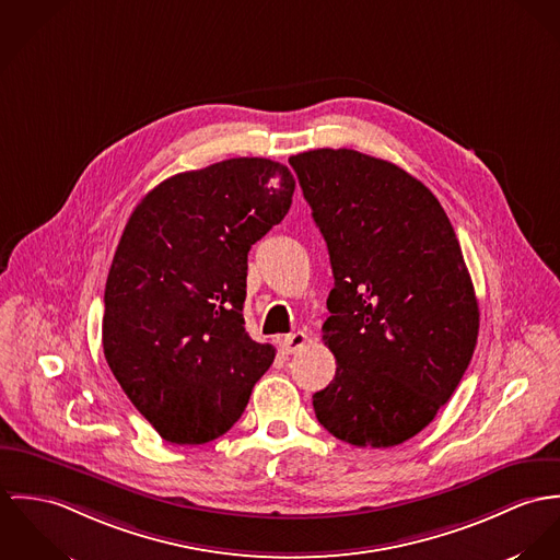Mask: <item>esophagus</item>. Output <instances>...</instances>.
Wrapping results in <instances>:
<instances>
[{
	"label": "esophagus",
	"mask_w": 560,
	"mask_h": 560,
	"mask_svg": "<svg viewBox=\"0 0 560 560\" xmlns=\"http://www.w3.org/2000/svg\"><path fill=\"white\" fill-rule=\"evenodd\" d=\"M307 341H310V337L299 330V332H292V335L283 337L281 350H283L285 354H296V352H301V350L307 346Z\"/></svg>",
	"instance_id": "obj_1"
}]
</instances>
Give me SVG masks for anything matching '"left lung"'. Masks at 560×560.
I'll list each match as a JSON object with an SVG mask.
<instances>
[{
  "label": "left lung",
  "instance_id": "obj_1",
  "mask_svg": "<svg viewBox=\"0 0 560 560\" xmlns=\"http://www.w3.org/2000/svg\"><path fill=\"white\" fill-rule=\"evenodd\" d=\"M290 165L335 277L322 339L339 368L315 417L354 446L401 444L434 421L477 346L457 236L434 192L388 161L319 148Z\"/></svg>",
  "mask_w": 560,
  "mask_h": 560
}]
</instances>
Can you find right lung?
Segmentation results:
<instances>
[{
	"label": "right lung",
	"instance_id": "1",
	"mask_svg": "<svg viewBox=\"0 0 560 560\" xmlns=\"http://www.w3.org/2000/svg\"><path fill=\"white\" fill-rule=\"evenodd\" d=\"M294 188L285 165L243 156L176 174L132 210L105 285L103 350L163 440L225 434L272 365L275 348L245 328L247 255Z\"/></svg>",
	"mask_w": 560,
	"mask_h": 560
}]
</instances>
